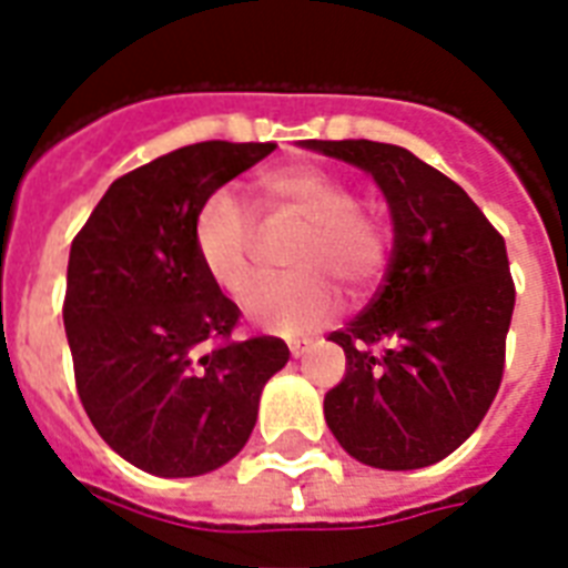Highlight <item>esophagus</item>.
Returning <instances> with one entry per match:
<instances>
[{"label":"esophagus","instance_id":"1","mask_svg":"<svg viewBox=\"0 0 568 568\" xmlns=\"http://www.w3.org/2000/svg\"><path fill=\"white\" fill-rule=\"evenodd\" d=\"M288 347H292V356H303V354H306V345H301V342H292V345H288Z\"/></svg>","mask_w":568,"mask_h":568}]
</instances>
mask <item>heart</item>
<instances>
[{
    "label": "heart",
    "instance_id": "obj_1",
    "mask_svg": "<svg viewBox=\"0 0 568 568\" xmlns=\"http://www.w3.org/2000/svg\"><path fill=\"white\" fill-rule=\"evenodd\" d=\"M262 212L271 221L306 223L292 250V276L265 280L244 297V315L276 336H301L327 324L338 312V292L365 301L377 288L392 258V226L383 214L359 205V191L318 164H285L253 180ZM194 253L205 276L223 294L241 297L256 276V230L247 209L214 191L194 217ZM329 282L334 284L328 285Z\"/></svg>",
    "mask_w": 568,
    "mask_h": 568
}]
</instances>
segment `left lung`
I'll return each mask as SVG.
<instances>
[{
	"label": "left lung",
	"instance_id": "1",
	"mask_svg": "<svg viewBox=\"0 0 568 568\" xmlns=\"http://www.w3.org/2000/svg\"><path fill=\"white\" fill-rule=\"evenodd\" d=\"M306 146L372 173L395 223L379 292L329 333L347 368L324 397V418L365 466H433L477 430L501 386L516 306L501 232L404 146L363 138Z\"/></svg>",
	"mask_w": 568,
	"mask_h": 568
}]
</instances>
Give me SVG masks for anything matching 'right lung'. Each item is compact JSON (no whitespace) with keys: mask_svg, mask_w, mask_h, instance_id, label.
I'll return each mask as SVG.
<instances>
[{"mask_svg":"<svg viewBox=\"0 0 568 568\" xmlns=\"http://www.w3.org/2000/svg\"><path fill=\"white\" fill-rule=\"evenodd\" d=\"M274 150H173L111 182L73 239L64 329L75 388L109 448L150 475L230 463L253 433L262 388L288 363L283 338H232L241 310L194 253L200 205Z\"/></svg>","mask_w":568,"mask_h":568,"instance_id":"right-lung-1","label":"right lung"}]
</instances>
